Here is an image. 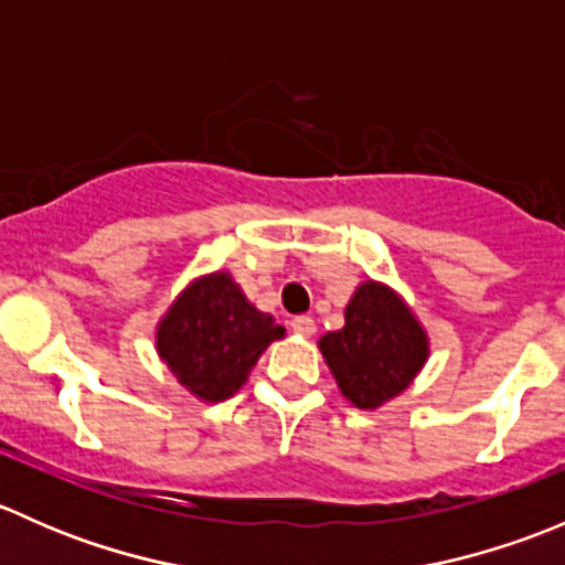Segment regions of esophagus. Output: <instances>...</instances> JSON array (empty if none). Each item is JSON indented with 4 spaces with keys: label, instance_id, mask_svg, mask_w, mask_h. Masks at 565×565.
Returning <instances> with one entry per match:
<instances>
[{
    "label": "esophagus",
    "instance_id": "34e87169",
    "mask_svg": "<svg viewBox=\"0 0 565 565\" xmlns=\"http://www.w3.org/2000/svg\"><path fill=\"white\" fill-rule=\"evenodd\" d=\"M292 330L295 333H300V335H315V330H317V322L311 317H306V315H300V317H292Z\"/></svg>",
    "mask_w": 565,
    "mask_h": 565
}]
</instances>
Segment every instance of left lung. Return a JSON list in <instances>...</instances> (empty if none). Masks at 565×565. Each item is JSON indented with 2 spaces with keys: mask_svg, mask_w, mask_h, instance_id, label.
Returning a JSON list of instances; mask_svg holds the SVG:
<instances>
[{
  "mask_svg": "<svg viewBox=\"0 0 565 565\" xmlns=\"http://www.w3.org/2000/svg\"><path fill=\"white\" fill-rule=\"evenodd\" d=\"M339 391L361 409L398 396L429 358V339L391 287L363 281L344 309V328L319 339Z\"/></svg>",
  "mask_w": 565,
  "mask_h": 565,
  "instance_id": "8db88e82",
  "label": "left lung"
}]
</instances>
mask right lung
<instances>
[{"label":"right lung","instance_id":"obj_1","mask_svg":"<svg viewBox=\"0 0 565 565\" xmlns=\"http://www.w3.org/2000/svg\"><path fill=\"white\" fill-rule=\"evenodd\" d=\"M276 339H284L281 324L250 306L230 273L218 270L177 295L158 322L156 347L177 383L204 402H224Z\"/></svg>","mask_w":565,"mask_h":565}]
</instances>
